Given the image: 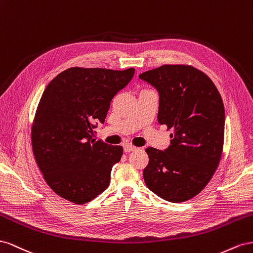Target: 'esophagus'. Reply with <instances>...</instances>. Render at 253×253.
Returning a JSON list of instances; mask_svg holds the SVG:
<instances>
[{"label": "esophagus", "mask_w": 253, "mask_h": 253, "mask_svg": "<svg viewBox=\"0 0 253 253\" xmlns=\"http://www.w3.org/2000/svg\"><path fill=\"white\" fill-rule=\"evenodd\" d=\"M136 147H134L133 145H130V144H127V145L124 146V151L125 153H130V151L134 150Z\"/></svg>", "instance_id": "1"}]
</instances>
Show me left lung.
Segmentation results:
<instances>
[{
	"mask_svg": "<svg viewBox=\"0 0 253 253\" xmlns=\"http://www.w3.org/2000/svg\"><path fill=\"white\" fill-rule=\"evenodd\" d=\"M140 78L158 90V122L172 130L169 148H146L144 181L162 199L183 203L205 189L219 164L225 135L221 96L210 77L186 64H164Z\"/></svg>",
	"mask_w": 253,
	"mask_h": 253,
	"instance_id": "left-lung-1",
	"label": "left lung"
}]
</instances>
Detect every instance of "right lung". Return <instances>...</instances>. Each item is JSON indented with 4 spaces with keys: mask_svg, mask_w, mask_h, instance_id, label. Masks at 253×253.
<instances>
[{
    "mask_svg": "<svg viewBox=\"0 0 253 253\" xmlns=\"http://www.w3.org/2000/svg\"><path fill=\"white\" fill-rule=\"evenodd\" d=\"M134 69L70 68L50 82L32 125V148L47 185L58 196L84 205L110 183L122 146L92 139L104 123L111 99L128 84Z\"/></svg>",
    "mask_w": 253,
    "mask_h": 253,
    "instance_id": "obj_1",
    "label": "right lung"
}]
</instances>
